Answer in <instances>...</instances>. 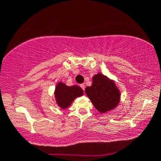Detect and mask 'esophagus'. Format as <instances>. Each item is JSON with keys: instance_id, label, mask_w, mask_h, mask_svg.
I'll list each match as a JSON object with an SVG mask.
<instances>
[{"instance_id": "obj_1", "label": "esophagus", "mask_w": 161, "mask_h": 161, "mask_svg": "<svg viewBox=\"0 0 161 161\" xmlns=\"http://www.w3.org/2000/svg\"><path fill=\"white\" fill-rule=\"evenodd\" d=\"M80 86H81V88H82V89H83V90H85V88H86L85 84H81Z\"/></svg>"}]
</instances>
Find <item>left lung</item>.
<instances>
[{"instance_id": "8db88e82", "label": "left lung", "mask_w": 161, "mask_h": 161, "mask_svg": "<svg viewBox=\"0 0 161 161\" xmlns=\"http://www.w3.org/2000/svg\"><path fill=\"white\" fill-rule=\"evenodd\" d=\"M92 79V85L87 86L85 92L95 108L101 113L116 109L120 102L121 92L115 81L100 72Z\"/></svg>"}]
</instances>
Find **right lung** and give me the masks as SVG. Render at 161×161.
I'll return each mask as SVG.
<instances>
[{"instance_id":"right-lung-1","label":"right lung","mask_w":161,"mask_h":161,"mask_svg":"<svg viewBox=\"0 0 161 161\" xmlns=\"http://www.w3.org/2000/svg\"><path fill=\"white\" fill-rule=\"evenodd\" d=\"M83 94L84 91L79 86H69L62 82L57 83L54 91L55 103L62 109H68L76 98Z\"/></svg>"}]
</instances>
